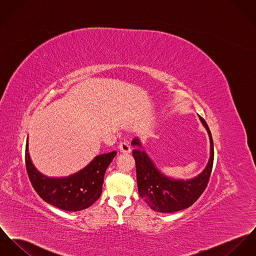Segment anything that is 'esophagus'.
I'll list each match as a JSON object with an SVG mask.
<instances>
[{"label":"esophagus","mask_w":256,"mask_h":256,"mask_svg":"<svg viewBox=\"0 0 256 256\" xmlns=\"http://www.w3.org/2000/svg\"><path fill=\"white\" fill-rule=\"evenodd\" d=\"M118 150H120V152L122 153V154H130V153L132 152L130 147L126 143H124V142L120 143V145H118Z\"/></svg>","instance_id":"1"}]
</instances>
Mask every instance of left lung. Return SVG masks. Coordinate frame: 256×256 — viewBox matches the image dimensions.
I'll use <instances>...</instances> for the list:
<instances>
[{
	"mask_svg": "<svg viewBox=\"0 0 256 256\" xmlns=\"http://www.w3.org/2000/svg\"><path fill=\"white\" fill-rule=\"evenodd\" d=\"M198 117L210 136V157L202 172L192 179L181 180L164 176L143 150L141 141L138 138L132 141L134 147L132 155L136 164L138 193L153 210L170 214L185 210L191 206L206 188L214 164V141L206 120Z\"/></svg>",
	"mask_w": 256,
	"mask_h": 256,
	"instance_id": "1",
	"label": "left lung"
}]
</instances>
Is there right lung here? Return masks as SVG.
<instances>
[{"label":"right lung","instance_id":"add662e5","mask_svg":"<svg viewBox=\"0 0 256 256\" xmlns=\"http://www.w3.org/2000/svg\"><path fill=\"white\" fill-rule=\"evenodd\" d=\"M116 155L117 152L113 151L96 156L86 168L69 176H46L32 164L27 138L25 164L33 188L44 202L63 210L79 212L98 200L105 172Z\"/></svg>","mask_w":256,"mask_h":256}]
</instances>
